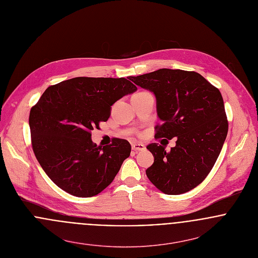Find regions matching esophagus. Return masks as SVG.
Returning a JSON list of instances; mask_svg holds the SVG:
<instances>
[{
  "mask_svg": "<svg viewBox=\"0 0 258 258\" xmlns=\"http://www.w3.org/2000/svg\"><path fill=\"white\" fill-rule=\"evenodd\" d=\"M132 149L134 151H144L146 149V146L144 144H140V143H133Z\"/></svg>",
  "mask_w": 258,
  "mask_h": 258,
  "instance_id": "34e87169",
  "label": "esophagus"
}]
</instances>
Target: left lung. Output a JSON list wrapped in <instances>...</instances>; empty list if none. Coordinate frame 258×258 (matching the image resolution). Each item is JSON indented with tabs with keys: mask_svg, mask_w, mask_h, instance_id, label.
<instances>
[{
	"mask_svg": "<svg viewBox=\"0 0 258 258\" xmlns=\"http://www.w3.org/2000/svg\"><path fill=\"white\" fill-rule=\"evenodd\" d=\"M129 79L156 96L163 124L155 127V138L177 137L170 152L158 143L148 145L154 156L148 179L166 195L192 189L213 169L227 135L220 90L201 74L182 70L161 69Z\"/></svg>",
	"mask_w": 258,
	"mask_h": 258,
	"instance_id": "1",
	"label": "left lung"
}]
</instances>
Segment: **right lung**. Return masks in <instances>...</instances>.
<instances>
[{
  "mask_svg": "<svg viewBox=\"0 0 258 258\" xmlns=\"http://www.w3.org/2000/svg\"><path fill=\"white\" fill-rule=\"evenodd\" d=\"M129 79V77H128ZM124 77H74L46 88L30 112L32 146L48 178L67 192L89 198L107 187L130 156L127 140L97 146L91 130L111 106L137 87Z\"/></svg>",
  "mask_w": 258,
  "mask_h": 258,
  "instance_id": "add662e5",
  "label": "right lung"
}]
</instances>
